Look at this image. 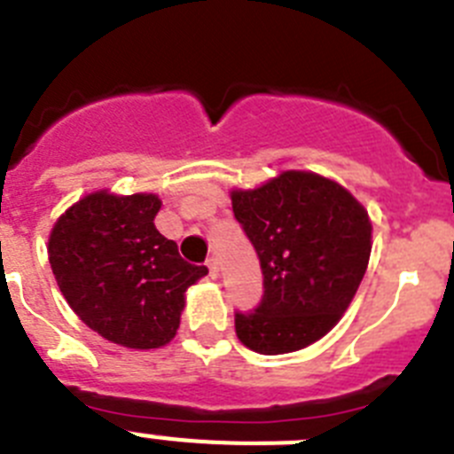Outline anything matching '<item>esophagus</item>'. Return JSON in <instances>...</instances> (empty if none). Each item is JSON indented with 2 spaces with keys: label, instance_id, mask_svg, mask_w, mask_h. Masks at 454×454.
<instances>
[{
  "label": "esophagus",
  "instance_id": "obj_1",
  "mask_svg": "<svg viewBox=\"0 0 454 454\" xmlns=\"http://www.w3.org/2000/svg\"><path fill=\"white\" fill-rule=\"evenodd\" d=\"M207 268H208V275L214 277V279H218L220 266H218V259H215V256H211V259H207Z\"/></svg>",
  "mask_w": 454,
  "mask_h": 454
}]
</instances>
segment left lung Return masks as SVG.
Masks as SVG:
<instances>
[{
	"label": "left lung",
	"instance_id": "left-lung-1",
	"mask_svg": "<svg viewBox=\"0 0 454 454\" xmlns=\"http://www.w3.org/2000/svg\"><path fill=\"white\" fill-rule=\"evenodd\" d=\"M231 208L263 272L259 307L236 311L240 343L284 355L323 339L366 272V208L332 179L302 170L282 172L254 191H231Z\"/></svg>",
	"mask_w": 454,
	"mask_h": 454
}]
</instances>
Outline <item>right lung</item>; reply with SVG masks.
Listing matches in <instances>:
<instances>
[{"mask_svg": "<svg viewBox=\"0 0 454 454\" xmlns=\"http://www.w3.org/2000/svg\"><path fill=\"white\" fill-rule=\"evenodd\" d=\"M152 192L98 191L72 204L50 234V263L72 311L111 343L152 350L177 334L186 288L207 275L154 227Z\"/></svg>", "mask_w": 454, "mask_h": 454, "instance_id": "obj_1", "label": "right lung"}]
</instances>
